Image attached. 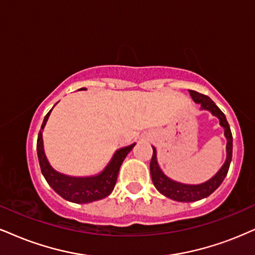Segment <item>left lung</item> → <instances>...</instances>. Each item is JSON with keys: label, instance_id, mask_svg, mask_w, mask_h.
<instances>
[{"label": "left lung", "instance_id": "left-lung-1", "mask_svg": "<svg viewBox=\"0 0 255 255\" xmlns=\"http://www.w3.org/2000/svg\"><path fill=\"white\" fill-rule=\"evenodd\" d=\"M189 93L194 102L200 104L201 110H207V111L212 112L213 116L219 118L220 125L225 128V136L227 139V145H226L227 157H226V161L221 169L210 180L201 184H184L171 180L164 175V172L161 170L158 163H157L156 149L152 147L153 153L151 162H150V174H151L152 183L162 195L174 201H178V202H194V201L202 200L204 197L209 196L212 193H214L227 175L229 164L232 161V153H233V137H232L231 128H229L225 113L215 105V103L208 96H204V94L191 90H189Z\"/></svg>", "mask_w": 255, "mask_h": 255}]
</instances>
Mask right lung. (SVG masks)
<instances>
[{
	"instance_id": "right-lung-1",
	"label": "right lung",
	"mask_w": 255,
	"mask_h": 255,
	"mask_svg": "<svg viewBox=\"0 0 255 255\" xmlns=\"http://www.w3.org/2000/svg\"><path fill=\"white\" fill-rule=\"evenodd\" d=\"M52 110L47 113L45 119H43L36 144L41 172H42L43 177L46 178L47 183L49 184V187H52V189L56 194L60 195L62 199L73 203H90L109 196L115 188L116 182H117L122 163L128 156V153L132 150L134 144L117 150L109 164L98 175L89 176V177H73V176L60 174V172L54 170L49 164V162L47 161L45 150H43L42 130Z\"/></svg>"
}]
</instances>
